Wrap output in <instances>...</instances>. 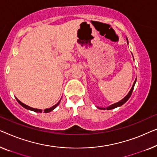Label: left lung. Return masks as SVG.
<instances>
[{
  "label": "left lung",
  "mask_w": 157,
  "mask_h": 157,
  "mask_svg": "<svg viewBox=\"0 0 157 157\" xmlns=\"http://www.w3.org/2000/svg\"><path fill=\"white\" fill-rule=\"evenodd\" d=\"M126 40H127V42H128V38H127V37H126ZM136 81H137V78H136L135 82H134L133 85H132V87L130 90H129V91L128 95H127L124 98H122L121 101H120L119 102H117V103H115L114 104H112V105H109L108 107H107V108H99V107H97V106L96 107H97L98 108L101 109V110H112V109H114L115 108H117V107H120V106L122 105L124 103H125L126 102L128 101V99L129 98H130L132 94V91H133L134 87H135Z\"/></svg>",
  "instance_id": "1"
}]
</instances>
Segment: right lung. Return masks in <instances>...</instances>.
Masks as SVG:
<instances>
[{
	"label": "right lung",
	"mask_w": 157,
	"mask_h": 157,
	"mask_svg": "<svg viewBox=\"0 0 157 157\" xmlns=\"http://www.w3.org/2000/svg\"><path fill=\"white\" fill-rule=\"evenodd\" d=\"M16 98V100H17V101L18 102V103H19L20 105H21L22 107H23V108H26V109H28V110H32V111H34V112H36V113H42V110H40V109H37V108H31V107H29V106H28V105H25V104H24V103H22L21 101H20L19 100H18L17 98ZM60 101H61V100L59 101L56 104V105H54V106H52V107H51V108H47V109H44V113H49V112H51V111H52L54 110V109H55L56 107H57L58 105H59V104L60 103Z\"/></svg>",
	"instance_id": "1"
}]
</instances>
